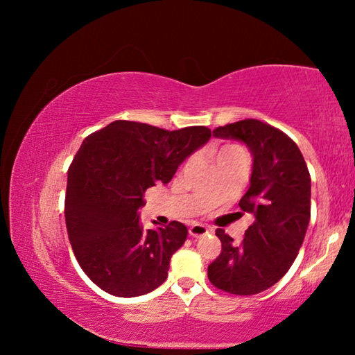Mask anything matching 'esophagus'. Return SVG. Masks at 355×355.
Instances as JSON below:
<instances>
[{
  "label": "esophagus",
  "mask_w": 355,
  "mask_h": 355,
  "mask_svg": "<svg viewBox=\"0 0 355 355\" xmlns=\"http://www.w3.org/2000/svg\"><path fill=\"white\" fill-rule=\"evenodd\" d=\"M208 232H209V227L203 225V224H192V225H189V236H192V238L205 236Z\"/></svg>",
  "instance_id": "obj_1"
}]
</instances>
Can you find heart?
Instances as JSON below:
<instances>
[{"mask_svg":"<svg viewBox=\"0 0 355 355\" xmlns=\"http://www.w3.org/2000/svg\"><path fill=\"white\" fill-rule=\"evenodd\" d=\"M233 159H241L245 161V152L238 146H225L218 150L216 153V164L224 163V161H233Z\"/></svg>","mask_w":355,"mask_h":355,"instance_id":"obj_1","label":"heart"}]
</instances>
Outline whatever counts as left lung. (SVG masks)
Segmentation results:
<instances>
[{
  "label": "left lung",
  "instance_id": "1",
  "mask_svg": "<svg viewBox=\"0 0 355 355\" xmlns=\"http://www.w3.org/2000/svg\"><path fill=\"white\" fill-rule=\"evenodd\" d=\"M213 135L244 142L254 156L250 186L239 200L254 222L239 245L216 230L222 250L208 279L222 291L250 296L277 284L296 260L310 222V173L296 142L261 120H239Z\"/></svg>",
  "mask_w": 355,
  "mask_h": 355
}]
</instances>
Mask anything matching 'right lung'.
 I'll list each match as a JSON object with an SVG mask.
<instances>
[{"label": "right lung", "mask_w": 355, "mask_h": 355, "mask_svg": "<svg viewBox=\"0 0 355 355\" xmlns=\"http://www.w3.org/2000/svg\"><path fill=\"white\" fill-rule=\"evenodd\" d=\"M209 137L207 127L167 131L116 120L83 141L69 167L65 225L81 269L101 290L136 297L163 285L188 228L172 220L146 232L137 211L147 188L169 183Z\"/></svg>", "instance_id": "right-lung-1"}]
</instances>
